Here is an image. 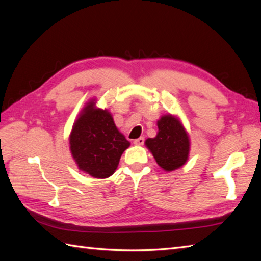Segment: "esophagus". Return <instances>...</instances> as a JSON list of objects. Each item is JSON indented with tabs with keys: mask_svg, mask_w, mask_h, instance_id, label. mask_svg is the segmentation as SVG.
Returning <instances> with one entry per match:
<instances>
[{
	"mask_svg": "<svg viewBox=\"0 0 261 261\" xmlns=\"http://www.w3.org/2000/svg\"><path fill=\"white\" fill-rule=\"evenodd\" d=\"M133 143H135L136 145H142V144H144V138L140 137V138L136 139L135 141H133Z\"/></svg>",
	"mask_w": 261,
	"mask_h": 261,
	"instance_id": "1",
	"label": "esophagus"
}]
</instances>
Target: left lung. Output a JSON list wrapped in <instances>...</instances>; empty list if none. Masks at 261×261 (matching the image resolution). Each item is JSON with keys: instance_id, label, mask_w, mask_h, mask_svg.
<instances>
[{"instance_id": "obj_1", "label": "left lung", "mask_w": 261, "mask_h": 261, "mask_svg": "<svg viewBox=\"0 0 261 261\" xmlns=\"http://www.w3.org/2000/svg\"><path fill=\"white\" fill-rule=\"evenodd\" d=\"M158 126L156 137L146 140V146L163 170L173 171L181 168L189 158V136L178 120L171 115L160 119Z\"/></svg>"}]
</instances>
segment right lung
I'll return each instance as SVG.
<instances>
[{
    "label": "right lung",
    "instance_id": "1",
    "mask_svg": "<svg viewBox=\"0 0 261 261\" xmlns=\"http://www.w3.org/2000/svg\"><path fill=\"white\" fill-rule=\"evenodd\" d=\"M69 143L79 170L96 178L112 175L130 145L118 131L110 113L95 108L93 101L87 105L73 125Z\"/></svg>",
    "mask_w": 261,
    "mask_h": 261
}]
</instances>
